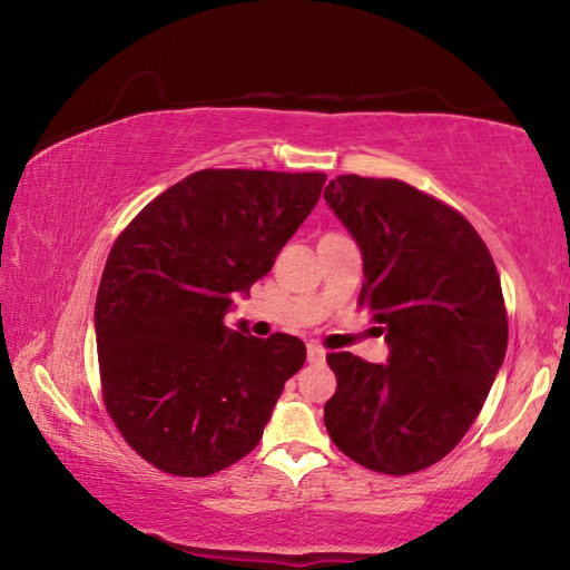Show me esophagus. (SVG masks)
<instances>
[{"label": "esophagus", "instance_id": "esophagus-1", "mask_svg": "<svg viewBox=\"0 0 570 570\" xmlns=\"http://www.w3.org/2000/svg\"><path fill=\"white\" fill-rule=\"evenodd\" d=\"M306 356H308V362H324V356H326V352L322 350L320 344H308L306 346Z\"/></svg>", "mask_w": 570, "mask_h": 570}]
</instances>
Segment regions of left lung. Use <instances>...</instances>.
I'll return each mask as SVG.
<instances>
[{
    "instance_id": "obj_1",
    "label": "left lung",
    "mask_w": 570,
    "mask_h": 570,
    "mask_svg": "<svg viewBox=\"0 0 570 570\" xmlns=\"http://www.w3.org/2000/svg\"><path fill=\"white\" fill-rule=\"evenodd\" d=\"M324 200L360 246V302L390 346L384 364L326 354L336 392L324 424L360 465L410 475L458 445L503 366L500 276L478 230L407 183L340 176Z\"/></svg>"
}]
</instances>
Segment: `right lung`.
I'll use <instances>...</instances> for the list:
<instances>
[{
	"mask_svg": "<svg viewBox=\"0 0 570 570\" xmlns=\"http://www.w3.org/2000/svg\"><path fill=\"white\" fill-rule=\"evenodd\" d=\"M324 173L198 170L135 216L95 302L105 407L125 442L163 472L204 478L248 455L288 377L298 336L228 330L312 214Z\"/></svg>",
	"mask_w": 570,
	"mask_h": 570,
	"instance_id": "add662e5",
	"label": "right lung"
}]
</instances>
